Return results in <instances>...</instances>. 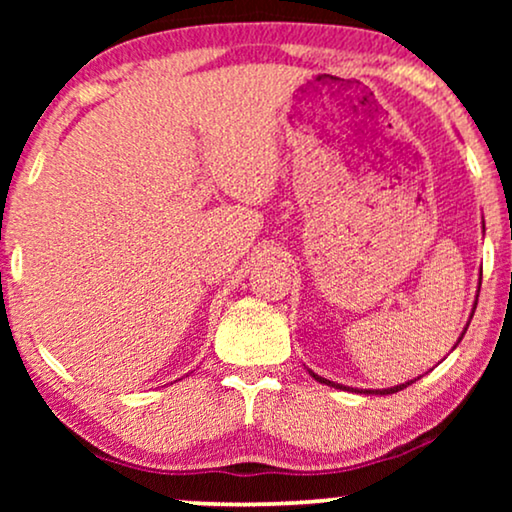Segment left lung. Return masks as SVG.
<instances>
[{
	"mask_svg": "<svg viewBox=\"0 0 512 512\" xmlns=\"http://www.w3.org/2000/svg\"><path fill=\"white\" fill-rule=\"evenodd\" d=\"M482 279V277H480ZM475 305H478V300H475ZM468 328V326H466ZM466 333V331H464ZM461 338H464V335H461ZM459 338V340H461ZM312 373V370H310ZM312 377L317 382H321V384H328V387H335V389H347V387H342V384H335V382H331V380H326V377H319V375H314L312 373ZM415 380H410V382H405V384H398V387H391V389H375V391H363V394H396V391H401V389H405L408 387V384H412Z\"/></svg>",
	"mask_w": 512,
	"mask_h": 512,
	"instance_id": "obj_1",
	"label": "left lung"
}]
</instances>
